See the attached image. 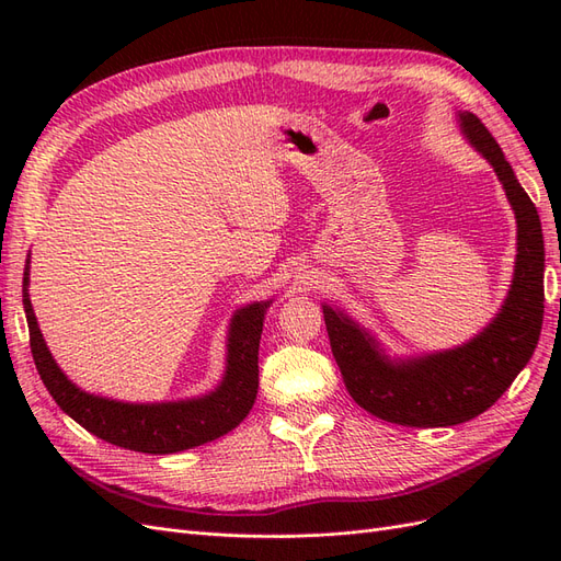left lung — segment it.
<instances>
[{
    "label": "left lung",
    "instance_id": "left-lung-1",
    "mask_svg": "<svg viewBox=\"0 0 561 561\" xmlns=\"http://www.w3.org/2000/svg\"><path fill=\"white\" fill-rule=\"evenodd\" d=\"M463 140L494 168L517 222L515 271L499 313L466 344L390 355L379 339L332 304H322L332 355L351 398L377 419L443 428L486 412L531 360L542 325L546 245L538 210L478 116L458 112Z\"/></svg>",
    "mask_w": 561,
    "mask_h": 561
}]
</instances>
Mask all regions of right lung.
Listing matches in <instances>:
<instances>
[{"label": "right lung", "instance_id": "right-lung-1", "mask_svg": "<svg viewBox=\"0 0 561 561\" xmlns=\"http://www.w3.org/2000/svg\"><path fill=\"white\" fill-rule=\"evenodd\" d=\"M30 254L23 271V309L30 348L46 390L79 426L110 445L142 454H175L227 435L250 414L260 386V339L274 299L236 309L227 330L225 375L208 393L168 402H124L79 388L50 355L30 301Z\"/></svg>", "mask_w": 561, "mask_h": 561}]
</instances>
